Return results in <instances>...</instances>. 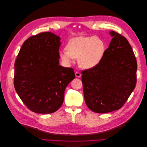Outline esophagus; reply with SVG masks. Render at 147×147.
Returning a JSON list of instances; mask_svg holds the SVG:
<instances>
[{"mask_svg":"<svg viewBox=\"0 0 147 147\" xmlns=\"http://www.w3.org/2000/svg\"><path fill=\"white\" fill-rule=\"evenodd\" d=\"M75 76H76V77L80 78V77H81V74L80 72H75Z\"/></svg>","mask_w":147,"mask_h":147,"instance_id":"34e87169","label":"esophagus"}]
</instances>
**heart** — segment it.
<instances>
[{"instance_id": "obj_1", "label": "heart", "mask_w": 147, "mask_h": 147, "mask_svg": "<svg viewBox=\"0 0 147 147\" xmlns=\"http://www.w3.org/2000/svg\"><path fill=\"white\" fill-rule=\"evenodd\" d=\"M60 52L61 60L71 63L78 59L79 65L84 69L92 68L100 61L105 51L106 44L101 38L94 36H78L71 39Z\"/></svg>"}]
</instances>
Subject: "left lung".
Returning <instances> with one entry per match:
<instances>
[{
  "label": "left lung",
  "mask_w": 147,
  "mask_h": 147,
  "mask_svg": "<svg viewBox=\"0 0 147 147\" xmlns=\"http://www.w3.org/2000/svg\"><path fill=\"white\" fill-rule=\"evenodd\" d=\"M113 36L100 61L81 71L84 96L88 108L96 113L120 109L136 84L137 62L128 40L120 33Z\"/></svg>",
  "instance_id": "left-lung-1"
}]
</instances>
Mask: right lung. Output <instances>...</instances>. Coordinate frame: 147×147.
I'll return each mask as SVG.
<instances>
[{
    "mask_svg": "<svg viewBox=\"0 0 147 147\" xmlns=\"http://www.w3.org/2000/svg\"><path fill=\"white\" fill-rule=\"evenodd\" d=\"M60 40L51 32L32 36L24 41L15 61L16 91L33 113L57 111L67 86L75 78L74 69L59 65Z\"/></svg>",
    "mask_w": 147,
    "mask_h": 147,
    "instance_id": "1",
    "label": "right lung"
}]
</instances>
